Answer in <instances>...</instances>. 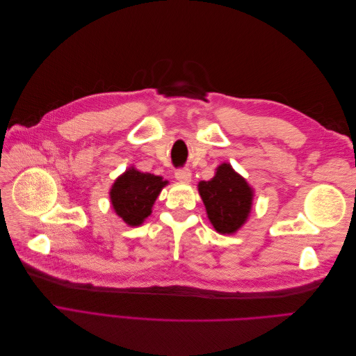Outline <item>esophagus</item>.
Returning a JSON list of instances; mask_svg holds the SVG:
<instances>
[{
	"instance_id": "1",
	"label": "esophagus",
	"mask_w": 356,
	"mask_h": 356,
	"mask_svg": "<svg viewBox=\"0 0 356 356\" xmlns=\"http://www.w3.org/2000/svg\"><path fill=\"white\" fill-rule=\"evenodd\" d=\"M175 178L179 182H190L191 181V170L190 169H178L175 172Z\"/></svg>"
}]
</instances>
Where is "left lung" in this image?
Instances as JSON below:
<instances>
[{"instance_id": "left-lung-1", "label": "left lung", "mask_w": 356, "mask_h": 356, "mask_svg": "<svg viewBox=\"0 0 356 356\" xmlns=\"http://www.w3.org/2000/svg\"><path fill=\"white\" fill-rule=\"evenodd\" d=\"M215 170L213 178L197 184L199 195L213 229L221 234H233L250 218L254 188L227 161Z\"/></svg>"}]
</instances>
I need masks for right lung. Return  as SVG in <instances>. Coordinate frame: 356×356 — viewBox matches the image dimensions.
Wrapping results in <instances>:
<instances>
[{
  "label": "right lung",
  "mask_w": 356,
  "mask_h": 356,
  "mask_svg": "<svg viewBox=\"0 0 356 356\" xmlns=\"http://www.w3.org/2000/svg\"><path fill=\"white\" fill-rule=\"evenodd\" d=\"M169 181L159 175L127 168L110 188L114 212L131 227L141 225L152 215L153 204Z\"/></svg>",
  "instance_id": "add662e5"
}]
</instances>
